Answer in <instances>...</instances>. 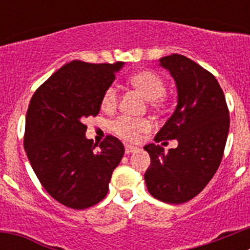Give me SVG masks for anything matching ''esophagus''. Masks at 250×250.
Here are the masks:
<instances>
[{
  "instance_id": "obj_1",
  "label": "esophagus",
  "mask_w": 250,
  "mask_h": 250,
  "mask_svg": "<svg viewBox=\"0 0 250 250\" xmlns=\"http://www.w3.org/2000/svg\"><path fill=\"white\" fill-rule=\"evenodd\" d=\"M136 150H138V147L134 146V145H125V154H127V155L131 154V152L136 151Z\"/></svg>"
}]
</instances>
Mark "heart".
<instances>
[{
  "label": "heart",
  "mask_w": 250,
  "mask_h": 250,
  "mask_svg": "<svg viewBox=\"0 0 250 250\" xmlns=\"http://www.w3.org/2000/svg\"><path fill=\"white\" fill-rule=\"evenodd\" d=\"M129 83L132 87L139 90L149 100L152 109L160 110L164 107V95L167 92V85L160 75L152 70H144V71H139L131 75L129 77ZM118 103V87L115 85H110L101 96V109L105 111H112L116 109ZM150 129H151L150 120L145 118H132L126 115H123L111 124L112 131L121 139L127 141H136L140 138L141 134L150 131Z\"/></svg>",
  "instance_id": "heart-1"
}]
</instances>
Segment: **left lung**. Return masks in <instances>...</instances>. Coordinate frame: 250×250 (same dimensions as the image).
I'll return each mask as SVG.
<instances>
[{
    "instance_id": "8db88e82",
    "label": "left lung",
    "mask_w": 250,
    "mask_h": 250,
    "mask_svg": "<svg viewBox=\"0 0 250 250\" xmlns=\"http://www.w3.org/2000/svg\"><path fill=\"white\" fill-rule=\"evenodd\" d=\"M160 65L175 80L178 105L154 140L176 139L178 147L165 152L160 145H146L151 164L144 178L154 198L182 204L198 195L216 173L230 119L224 92L208 70L178 54L163 57Z\"/></svg>"
}]
</instances>
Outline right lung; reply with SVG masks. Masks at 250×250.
Here are the masks:
<instances>
[{
    "label": "right lung",
    "mask_w": 250,
    "mask_h": 250,
    "mask_svg": "<svg viewBox=\"0 0 250 250\" xmlns=\"http://www.w3.org/2000/svg\"><path fill=\"white\" fill-rule=\"evenodd\" d=\"M123 65L75 60L51 75L28 104L23 146L31 167L45 190L71 209L105 198L125 151L112 135L100 145L85 136V120L99 114L101 96Z\"/></svg>",
    "instance_id": "add662e5"
}]
</instances>
